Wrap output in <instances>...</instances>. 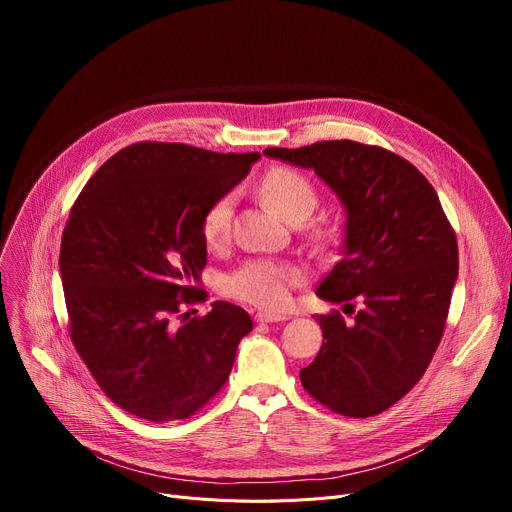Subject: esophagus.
<instances>
[{"mask_svg":"<svg viewBox=\"0 0 512 512\" xmlns=\"http://www.w3.org/2000/svg\"><path fill=\"white\" fill-rule=\"evenodd\" d=\"M255 319L259 321V324H274V321H286L288 317L286 315H280V313H267V311H259L255 315Z\"/></svg>","mask_w":512,"mask_h":512,"instance_id":"34e87169","label":"esophagus"}]
</instances>
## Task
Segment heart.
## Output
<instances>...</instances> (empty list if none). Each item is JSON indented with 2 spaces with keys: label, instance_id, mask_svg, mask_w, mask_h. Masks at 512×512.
<instances>
[{
  "label": "heart",
  "instance_id": "obj_1",
  "mask_svg": "<svg viewBox=\"0 0 512 512\" xmlns=\"http://www.w3.org/2000/svg\"><path fill=\"white\" fill-rule=\"evenodd\" d=\"M261 191L272 207L290 222H303L317 205V191L309 178L290 168H274L261 180ZM232 195H224L213 201L201 222V234L207 245H218L230 234ZM301 282V274L294 267L255 259L249 261L226 280V292L230 297L261 309L280 311L290 303L292 288Z\"/></svg>",
  "mask_w": 512,
  "mask_h": 512
}]
</instances>
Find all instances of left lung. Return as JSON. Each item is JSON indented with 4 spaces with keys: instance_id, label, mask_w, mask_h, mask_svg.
I'll list each match as a JSON object with an SVG mask.
<instances>
[{
    "instance_id": "obj_1",
    "label": "left lung",
    "mask_w": 512,
    "mask_h": 512,
    "mask_svg": "<svg viewBox=\"0 0 512 512\" xmlns=\"http://www.w3.org/2000/svg\"><path fill=\"white\" fill-rule=\"evenodd\" d=\"M263 153L315 170L346 207L342 259L317 297L359 299L361 309L351 324L336 309L317 315L324 344L301 369L303 388L338 415H378L423 378L442 340L459 276L456 234L434 186L384 147L344 139Z\"/></svg>"
}]
</instances>
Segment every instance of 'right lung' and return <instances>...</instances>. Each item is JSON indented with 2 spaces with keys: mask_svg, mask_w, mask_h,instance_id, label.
<instances>
[{
  "mask_svg": "<svg viewBox=\"0 0 512 512\" xmlns=\"http://www.w3.org/2000/svg\"><path fill=\"white\" fill-rule=\"evenodd\" d=\"M259 153L134 143L93 174L70 209L60 274L68 332L105 396L130 415L188 419L228 382L249 313L205 301L201 222L245 178ZM181 319V326L175 319Z\"/></svg>",
  "mask_w": 512,
  "mask_h": 512,
  "instance_id": "obj_1",
  "label": "right lung"
}]
</instances>
